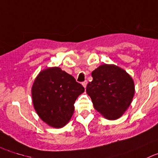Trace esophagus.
<instances>
[{"label": "esophagus", "mask_w": 158, "mask_h": 158, "mask_svg": "<svg viewBox=\"0 0 158 158\" xmlns=\"http://www.w3.org/2000/svg\"><path fill=\"white\" fill-rule=\"evenodd\" d=\"M82 86H84V88L86 87V85H87V81H84L83 82H82Z\"/></svg>", "instance_id": "34e87169"}]
</instances>
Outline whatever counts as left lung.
I'll return each instance as SVG.
<instances>
[{
    "label": "left lung",
    "instance_id": "1",
    "mask_svg": "<svg viewBox=\"0 0 158 158\" xmlns=\"http://www.w3.org/2000/svg\"><path fill=\"white\" fill-rule=\"evenodd\" d=\"M86 93L94 107L108 120H116L129 108L135 94L132 78L114 64H101L92 72Z\"/></svg>",
    "mask_w": 158,
    "mask_h": 158
}]
</instances>
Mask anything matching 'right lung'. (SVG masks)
<instances>
[{
    "mask_svg": "<svg viewBox=\"0 0 158 158\" xmlns=\"http://www.w3.org/2000/svg\"><path fill=\"white\" fill-rule=\"evenodd\" d=\"M31 91L39 117L49 126L59 129L70 121L75 101L84 92V87L60 68L51 67L37 75Z\"/></svg>",
    "mask_w": 158,
    "mask_h": 158,
    "instance_id": "1",
    "label": "right lung"
}]
</instances>
